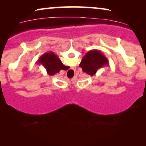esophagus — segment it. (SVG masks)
Here are the masks:
<instances>
[{
	"instance_id": "1",
	"label": "esophagus",
	"mask_w": 146,
	"mask_h": 146,
	"mask_svg": "<svg viewBox=\"0 0 146 146\" xmlns=\"http://www.w3.org/2000/svg\"><path fill=\"white\" fill-rule=\"evenodd\" d=\"M74 68H75V67H74Z\"/></svg>"
}]
</instances>
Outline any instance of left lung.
Masks as SVG:
<instances>
[{"label": "left lung", "instance_id": "left-lung-1", "mask_svg": "<svg viewBox=\"0 0 146 146\" xmlns=\"http://www.w3.org/2000/svg\"><path fill=\"white\" fill-rule=\"evenodd\" d=\"M106 66H109V62L107 58L102 52L94 50L86 54L79 66L82 68L84 72L88 75L94 76L98 70Z\"/></svg>", "mask_w": 146, "mask_h": 146}]
</instances>
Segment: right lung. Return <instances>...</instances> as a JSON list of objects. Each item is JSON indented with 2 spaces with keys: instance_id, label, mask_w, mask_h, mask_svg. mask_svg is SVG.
Listing matches in <instances>:
<instances>
[{
  "instance_id": "add662e5",
  "label": "right lung",
  "mask_w": 146,
  "mask_h": 146,
  "mask_svg": "<svg viewBox=\"0 0 146 146\" xmlns=\"http://www.w3.org/2000/svg\"><path fill=\"white\" fill-rule=\"evenodd\" d=\"M38 63L40 64L45 68L47 74L50 76H53L58 73L61 70H66L68 66H64L62 62L59 57L53 52L44 53L39 58Z\"/></svg>"
}]
</instances>
